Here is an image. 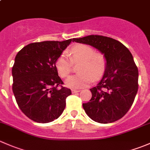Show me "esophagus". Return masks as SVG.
<instances>
[{
	"instance_id": "obj_1",
	"label": "esophagus",
	"mask_w": 150,
	"mask_h": 150,
	"mask_svg": "<svg viewBox=\"0 0 150 150\" xmlns=\"http://www.w3.org/2000/svg\"><path fill=\"white\" fill-rule=\"evenodd\" d=\"M80 90H76V89H72V93H76L79 92Z\"/></svg>"
}]
</instances>
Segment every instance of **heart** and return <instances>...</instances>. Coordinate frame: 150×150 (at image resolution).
Instances as JSON below:
<instances>
[{"instance_id":"b5f03b06","label":"heart","mask_w":150,"mask_h":150,"mask_svg":"<svg viewBox=\"0 0 150 150\" xmlns=\"http://www.w3.org/2000/svg\"><path fill=\"white\" fill-rule=\"evenodd\" d=\"M81 62L79 73L70 76L66 85L71 88L78 89L88 86L103 75L107 68V58L104 54L96 52L93 47L86 44H78L72 47L69 54L63 52L56 62L59 75L63 78L69 76L73 63Z\"/></svg>"}]
</instances>
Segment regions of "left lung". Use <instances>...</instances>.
<instances>
[{"label":"left lung","mask_w":150,"mask_h":150,"mask_svg":"<svg viewBox=\"0 0 150 150\" xmlns=\"http://www.w3.org/2000/svg\"><path fill=\"white\" fill-rule=\"evenodd\" d=\"M72 41L93 46L107 58V68L96 86L91 88L92 97L83 104L86 114L100 123L122 118L132 106L138 91L139 71L129 50L112 38L91 35Z\"/></svg>","instance_id":"obj_1"}]
</instances>
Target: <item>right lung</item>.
<instances>
[{
    "mask_svg": "<svg viewBox=\"0 0 150 150\" xmlns=\"http://www.w3.org/2000/svg\"><path fill=\"white\" fill-rule=\"evenodd\" d=\"M72 40L30 43L15 57L12 90L20 110L33 121H54L65 108L72 92L62 86L56 62Z\"/></svg>",
    "mask_w": 150,
    "mask_h": 150,
    "instance_id": "right-lung-1",
    "label": "right lung"
}]
</instances>
